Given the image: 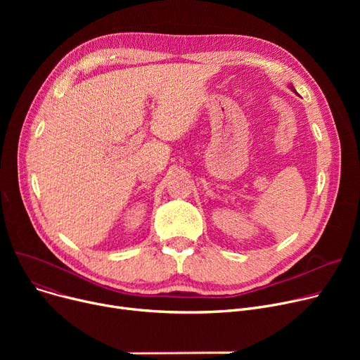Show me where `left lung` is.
Returning <instances> with one entry per match:
<instances>
[{
  "label": "left lung",
  "mask_w": 360,
  "mask_h": 360,
  "mask_svg": "<svg viewBox=\"0 0 360 360\" xmlns=\"http://www.w3.org/2000/svg\"><path fill=\"white\" fill-rule=\"evenodd\" d=\"M292 89H293V87H292ZM293 90H295V89H293Z\"/></svg>",
  "instance_id": "8db88e82"
}]
</instances>
